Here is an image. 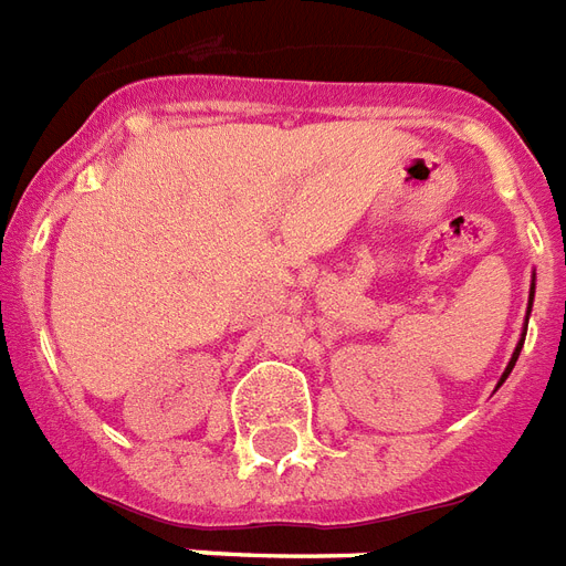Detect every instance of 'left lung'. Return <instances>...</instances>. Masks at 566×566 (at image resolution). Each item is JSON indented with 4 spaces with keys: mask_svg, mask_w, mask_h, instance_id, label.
<instances>
[{
    "mask_svg": "<svg viewBox=\"0 0 566 566\" xmlns=\"http://www.w3.org/2000/svg\"><path fill=\"white\" fill-rule=\"evenodd\" d=\"M528 296H532V300H534V282H532V293H528ZM523 344H525V332H523V338H520V344H516V350H513L511 361H507V368H504L502 379H499V386H502L504 379H507V374H511V370H513V365H516V359H520V350H523Z\"/></svg>",
    "mask_w": 566,
    "mask_h": 566,
    "instance_id": "8db88e82",
    "label": "left lung"
}]
</instances>
